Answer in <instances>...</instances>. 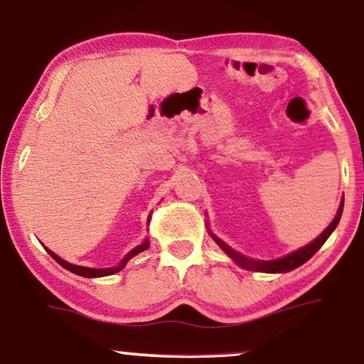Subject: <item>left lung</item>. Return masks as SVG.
I'll return each mask as SVG.
<instances>
[{
  "mask_svg": "<svg viewBox=\"0 0 364 364\" xmlns=\"http://www.w3.org/2000/svg\"><path fill=\"white\" fill-rule=\"evenodd\" d=\"M343 202H345V200H341V205H340V208H338V213H336L335 220H333V222L330 223V227H328L326 230L323 232L320 237L315 238V240H313V242L310 243V245L303 247V248H300V250L290 253V255H287V257H283V258H278V260H272V262H255V260H250V258H247V257L240 255V253L233 252L230 247L225 245V243H223L222 240H218L217 237H213V240H215V242L218 243V245H220L222 250L225 252L228 257L233 258V260H235V262L238 263V265L243 267V268H247V270L267 272V273L290 272V270H293V268L300 267V265H303V263H305V262L310 260V258H311L313 255H315V253H316L318 250H320L323 243H325V242L328 240V237L331 235V232L335 230L336 225H338V222H340V218H341V213H343Z\"/></svg>",
  "mask_w": 364,
  "mask_h": 364,
  "instance_id": "obj_1",
  "label": "left lung"
}]
</instances>
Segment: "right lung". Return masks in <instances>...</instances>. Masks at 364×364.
Returning <instances> with one entry per match:
<instances>
[{"label": "right lung", "mask_w": 364, "mask_h": 364, "mask_svg": "<svg viewBox=\"0 0 364 364\" xmlns=\"http://www.w3.org/2000/svg\"><path fill=\"white\" fill-rule=\"evenodd\" d=\"M149 248V240H144V243L142 245H139V247H136L134 248V250H131L127 253L126 257H124V260L119 263V267H116V268H86V267H79V265H71V263H68V262H64L63 258H59L56 253H53L51 250H48V253L49 255H51L54 260H56L59 265L61 267H64L66 268V270H69V272H73V273H76V275H81V277H86V278H96V277H106V275H112V273H116V272H121L124 267H126V263L131 260L132 257H136L137 253H141V252H144V250H147Z\"/></svg>", "instance_id": "1"}]
</instances>
